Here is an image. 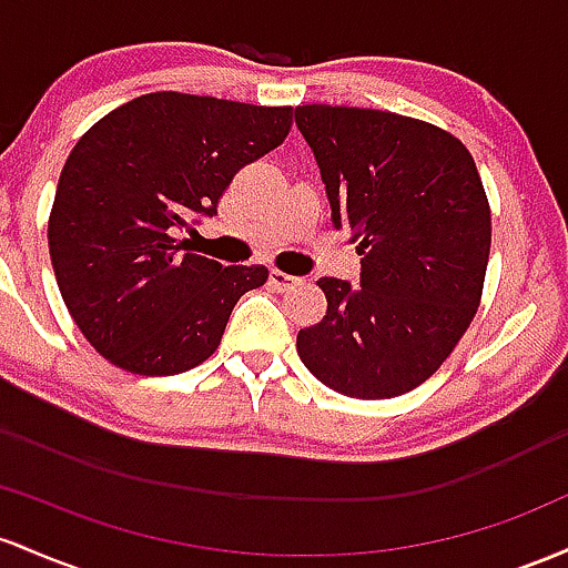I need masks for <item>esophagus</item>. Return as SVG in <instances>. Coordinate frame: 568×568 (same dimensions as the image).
Returning a JSON list of instances; mask_svg holds the SVG:
<instances>
[{"mask_svg":"<svg viewBox=\"0 0 568 568\" xmlns=\"http://www.w3.org/2000/svg\"><path fill=\"white\" fill-rule=\"evenodd\" d=\"M271 284H273V290L286 292V290H292V286H295V284H301V278L290 276V273L276 271V267H273V271H271Z\"/></svg>","mask_w":568,"mask_h":568,"instance_id":"esophagus-1","label":"esophagus"}]
</instances>
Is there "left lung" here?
<instances>
[{
	"label": "left lung",
	"mask_w": 568,
	"mask_h": 568,
	"mask_svg": "<svg viewBox=\"0 0 568 568\" xmlns=\"http://www.w3.org/2000/svg\"><path fill=\"white\" fill-rule=\"evenodd\" d=\"M335 227L362 254L359 286L318 278L327 314L297 333L316 381L356 399L413 392L454 354L477 314L490 252V206L454 133L405 114L303 104Z\"/></svg>",
	"instance_id": "1"
}]
</instances>
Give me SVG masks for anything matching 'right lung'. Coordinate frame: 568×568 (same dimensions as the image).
Wrapping results in <instances>:
<instances>
[{
	"mask_svg": "<svg viewBox=\"0 0 568 568\" xmlns=\"http://www.w3.org/2000/svg\"><path fill=\"white\" fill-rule=\"evenodd\" d=\"M292 106L176 91L139 95L93 123L63 163L48 220L55 282L85 341L114 367L176 375L220 346L265 265L182 252L190 216L216 214L244 165L276 150Z\"/></svg>",
	"mask_w": 568,
	"mask_h": 568,
	"instance_id": "1",
	"label": "right lung"
}]
</instances>
